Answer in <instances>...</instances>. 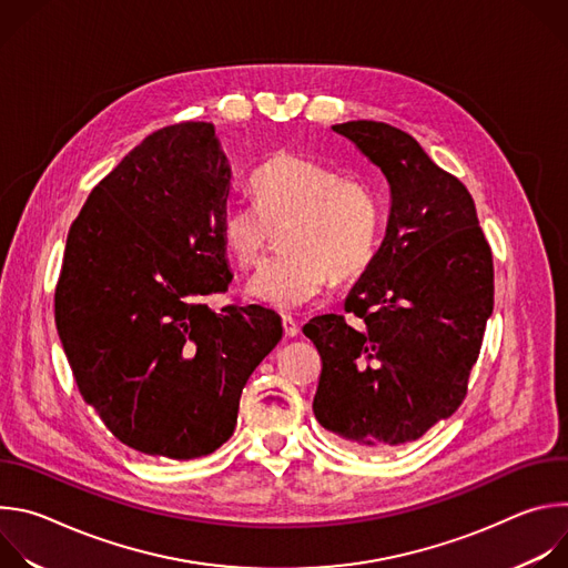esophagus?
<instances>
[{"label": "esophagus", "mask_w": 568, "mask_h": 568, "mask_svg": "<svg viewBox=\"0 0 568 568\" xmlns=\"http://www.w3.org/2000/svg\"><path fill=\"white\" fill-rule=\"evenodd\" d=\"M283 333H285V337H290V339L301 333L298 323H296L292 316H283Z\"/></svg>", "instance_id": "obj_1"}]
</instances>
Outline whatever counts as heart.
Here are the masks:
<instances>
[{"mask_svg":"<svg viewBox=\"0 0 568 568\" xmlns=\"http://www.w3.org/2000/svg\"><path fill=\"white\" fill-rule=\"evenodd\" d=\"M252 193L258 210L233 202L220 217L226 256L256 265L272 229L290 224L283 245L290 254L265 263L247 283V294L278 312H294L339 281L359 276L375 258L382 233V206L375 191L318 159L278 152L263 164Z\"/></svg>","mask_w":568,"mask_h":568,"instance_id":"b5f03b06","label":"heart"}]
</instances>
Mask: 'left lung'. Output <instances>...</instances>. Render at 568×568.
Masks as SVG:
<instances>
[{
  "instance_id": "1",
  "label": "left lung",
  "mask_w": 568,
  "mask_h": 568,
  "mask_svg": "<svg viewBox=\"0 0 568 568\" xmlns=\"http://www.w3.org/2000/svg\"><path fill=\"white\" fill-rule=\"evenodd\" d=\"M333 130L384 173L390 206L382 245L346 296L362 321L321 314L303 328L323 364L312 412L353 445L393 447L460 407L493 314V252L467 189L412 134L379 121Z\"/></svg>"
}]
</instances>
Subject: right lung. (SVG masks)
<instances>
[{
  "label": "right lung",
  "instance_id": "right-lung-1",
  "mask_svg": "<svg viewBox=\"0 0 568 568\" xmlns=\"http://www.w3.org/2000/svg\"><path fill=\"white\" fill-rule=\"evenodd\" d=\"M231 166L213 123L145 136L73 220L55 326L80 395L128 447L213 454L240 395L283 337L258 305H204L233 278L220 237Z\"/></svg>",
  "mask_w": 568,
  "mask_h": 568
}]
</instances>
